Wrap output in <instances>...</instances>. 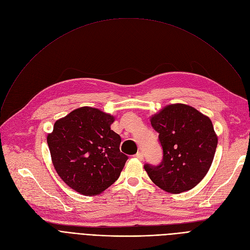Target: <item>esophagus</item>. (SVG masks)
Wrapping results in <instances>:
<instances>
[{
	"mask_svg": "<svg viewBox=\"0 0 250 250\" xmlns=\"http://www.w3.org/2000/svg\"><path fill=\"white\" fill-rule=\"evenodd\" d=\"M135 157L137 159H139V160H143L144 159V154L142 153V152H138L136 155H135Z\"/></svg>",
	"mask_w": 250,
	"mask_h": 250,
	"instance_id": "34e87169",
	"label": "esophagus"
}]
</instances>
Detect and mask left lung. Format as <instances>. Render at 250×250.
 I'll return each mask as SVG.
<instances>
[{
	"label": "left lung",
	"mask_w": 250,
	"mask_h": 250,
	"mask_svg": "<svg viewBox=\"0 0 250 250\" xmlns=\"http://www.w3.org/2000/svg\"><path fill=\"white\" fill-rule=\"evenodd\" d=\"M150 122L163 149L160 165L144 166L150 179L170 193L193 188L214 160L218 137L212 121L189 105L175 103L152 115Z\"/></svg>",
	"instance_id": "1"
}]
</instances>
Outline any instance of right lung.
<instances>
[{
	"label": "right lung",
	"mask_w": 250,
	"mask_h": 250,
	"mask_svg": "<svg viewBox=\"0 0 250 250\" xmlns=\"http://www.w3.org/2000/svg\"><path fill=\"white\" fill-rule=\"evenodd\" d=\"M114 116L83 106L60 118L47 135L51 161L65 185L85 195L99 194L120 177L127 156L110 125Z\"/></svg>",
	"instance_id": "obj_1"
}]
</instances>
